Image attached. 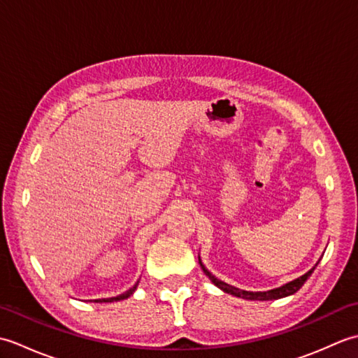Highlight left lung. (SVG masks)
Listing matches in <instances>:
<instances>
[{
	"label": "left lung",
	"mask_w": 358,
	"mask_h": 358,
	"mask_svg": "<svg viewBox=\"0 0 358 358\" xmlns=\"http://www.w3.org/2000/svg\"><path fill=\"white\" fill-rule=\"evenodd\" d=\"M317 264H318V263H317ZM317 264H315L314 268L310 269L309 272H306L305 275H301L300 278H296V280L291 281V283H287V285L281 286V287L271 289V291H268V292H249V291H241V289H238V287H234V286H231V285L224 283V281L217 280L206 268H204L203 264H201V268H203L204 273H206V275L210 278L212 283H214L215 286H218L220 289H223L224 292L231 294V295H235V296H240V299H246V300H262V301H263V300H278V299H283V296L295 294L303 285H305V281L310 277V273L314 272V269L317 268Z\"/></svg>",
	"instance_id": "1"
}]
</instances>
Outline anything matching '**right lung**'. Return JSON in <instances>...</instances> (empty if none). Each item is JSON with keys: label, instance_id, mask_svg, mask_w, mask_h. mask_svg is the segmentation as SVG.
I'll return each instance as SVG.
<instances>
[{"label": "right lung", "instance_id": "1", "mask_svg": "<svg viewBox=\"0 0 358 358\" xmlns=\"http://www.w3.org/2000/svg\"><path fill=\"white\" fill-rule=\"evenodd\" d=\"M136 285H138V281H136V283L134 285V287H131V289H129V291H126L124 294H121V295H118V296H112V299H100V300H94V301H96V303H110V301L124 300V299H127V296H131V295L135 292Z\"/></svg>", "mask_w": 358, "mask_h": 358}]
</instances>
